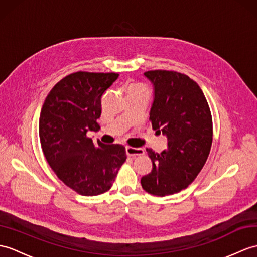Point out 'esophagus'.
Masks as SVG:
<instances>
[{
  "mask_svg": "<svg viewBox=\"0 0 257 257\" xmlns=\"http://www.w3.org/2000/svg\"><path fill=\"white\" fill-rule=\"evenodd\" d=\"M126 153L128 157H139V156H143L145 154V150L141 148H133V147H127L126 148Z\"/></svg>",
  "mask_w": 257,
  "mask_h": 257,
  "instance_id": "esophagus-1",
  "label": "esophagus"
}]
</instances>
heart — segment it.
Here are the masks:
<instances>
[{"mask_svg": "<svg viewBox=\"0 0 257 257\" xmlns=\"http://www.w3.org/2000/svg\"><path fill=\"white\" fill-rule=\"evenodd\" d=\"M137 87H143V86H137Z\"/></svg>", "mask_w": 257, "mask_h": 257, "instance_id": "obj_1", "label": "heart"}]
</instances>
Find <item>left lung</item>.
I'll return each mask as SVG.
<instances>
[{
	"label": "left lung",
	"instance_id": "8db88e82",
	"mask_svg": "<svg viewBox=\"0 0 257 257\" xmlns=\"http://www.w3.org/2000/svg\"><path fill=\"white\" fill-rule=\"evenodd\" d=\"M145 75L154 85L149 120L169 142L161 153L147 149L153 168L141 178V186L164 197L187 188L204 168L212 145V117L201 88L186 74L151 70Z\"/></svg>",
	"mask_w": 257,
	"mask_h": 257
}]
</instances>
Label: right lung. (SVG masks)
Here are the masks:
<instances>
[{
  "label": "right lung",
  "instance_id": "obj_1",
  "mask_svg": "<svg viewBox=\"0 0 257 257\" xmlns=\"http://www.w3.org/2000/svg\"><path fill=\"white\" fill-rule=\"evenodd\" d=\"M118 73L77 71L59 81L47 95L39 117V139L48 164L68 187L83 196L106 193L127 159L121 145L94 143L100 99Z\"/></svg>",
  "mask_w": 257,
  "mask_h": 257
}]
</instances>
